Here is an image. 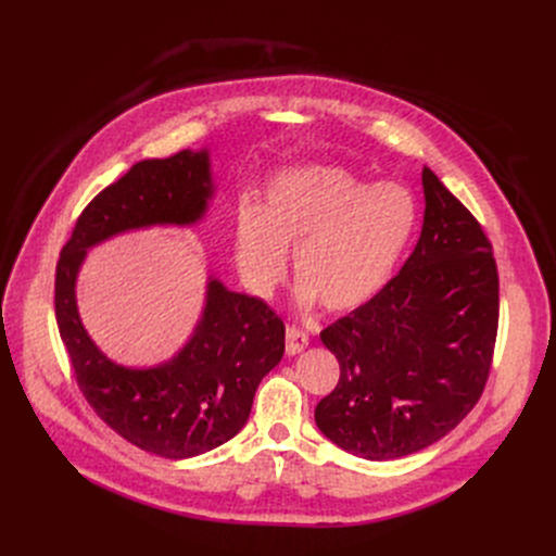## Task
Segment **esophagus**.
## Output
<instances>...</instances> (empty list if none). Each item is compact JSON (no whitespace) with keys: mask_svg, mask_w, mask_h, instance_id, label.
Listing matches in <instances>:
<instances>
[{"mask_svg":"<svg viewBox=\"0 0 556 556\" xmlns=\"http://www.w3.org/2000/svg\"><path fill=\"white\" fill-rule=\"evenodd\" d=\"M308 346V333L298 329V327H288L286 329V354L288 356H298Z\"/></svg>","mask_w":556,"mask_h":556,"instance_id":"obj_1","label":"esophagus"}]
</instances>
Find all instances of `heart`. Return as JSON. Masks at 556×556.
I'll list each match as a JSON object with an SVG mask.
<instances>
[{"label": "heart", "instance_id": "obj_1", "mask_svg": "<svg viewBox=\"0 0 556 556\" xmlns=\"http://www.w3.org/2000/svg\"><path fill=\"white\" fill-rule=\"evenodd\" d=\"M419 220L413 191L369 185L340 166L279 170L261 210L243 204L233 225V263L252 295L270 300L295 252L300 300L333 313L363 308L383 293Z\"/></svg>", "mask_w": 556, "mask_h": 556}]
</instances>
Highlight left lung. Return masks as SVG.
<instances>
[{
  "mask_svg": "<svg viewBox=\"0 0 556 556\" xmlns=\"http://www.w3.org/2000/svg\"><path fill=\"white\" fill-rule=\"evenodd\" d=\"M415 252L376 300L319 338L340 363L315 424L342 451L383 462L440 442L482 396L498 333V268L480 223L424 168Z\"/></svg>",
  "mask_w": 556,
  "mask_h": 556,
  "instance_id": "left-lung-1",
  "label": "left lung"
}]
</instances>
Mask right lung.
Returning a JSON list of instances; mask_svg holds the SVG:
<instances>
[{"mask_svg": "<svg viewBox=\"0 0 556 556\" xmlns=\"http://www.w3.org/2000/svg\"><path fill=\"white\" fill-rule=\"evenodd\" d=\"M212 195L207 149L137 162L83 210L55 266L58 331L83 396L124 440L166 459L207 453L245 426L261 378L283 356L281 317L210 277L189 342L170 361L135 369L112 363L87 336L76 277L90 248L130 229L193 225Z\"/></svg>", "mask_w": 556, "mask_h": 556, "instance_id": "right-lung-1", "label": "right lung"}]
</instances>
